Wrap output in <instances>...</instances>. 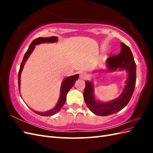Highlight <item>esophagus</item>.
<instances>
[{
  "instance_id": "esophagus-1",
  "label": "esophagus",
  "mask_w": 153,
  "mask_h": 153,
  "mask_svg": "<svg viewBox=\"0 0 153 153\" xmlns=\"http://www.w3.org/2000/svg\"><path fill=\"white\" fill-rule=\"evenodd\" d=\"M88 73L85 71H81L80 73V77L81 78H82V79H85V78H87L88 77Z\"/></svg>"
}]
</instances>
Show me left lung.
Listing matches in <instances>:
<instances>
[{"instance_id":"1","label":"left lung","mask_w":153,"mask_h":153,"mask_svg":"<svg viewBox=\"0 0 153 153\" xmlns=\"http://www.w3.org/2000/svg\"><path fill=\"white\" fill-rule=\"evenodd\" d=\"M121 50L118 55L110 56L107 59V66L111 71L126 69L128 73L126 85L119 98L109 103H102L95 100L93 85L90 82H85L84 92V101L88 108L94 114L106 116L116 113L126 106L130 100L136 84V64L130 48L124 43H121Z\"/></svg>"}]
</instances>
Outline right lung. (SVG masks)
Wrapping results in <instances>:
<instances>
[{
    "instance_id": "1",
    "label": "right lung",
    "mask_w": 153,
    "mask_h": 153,
    "mask_svg": "<svg viewBox=\"0 0 153 153\" xmlns=\"http://www.w3.org/2000/svg\"><path fill=\"white\" fill-rule=\"evenodd\" d=\"M56 41H57V37L53 36V37H50V38H36L34 40H33V41L31 43L28 50H27V51L24 55V58H23L22 62L21 63L20 68L19 69V72H18V87H19V91H20V75H21L23 67H24V64L26 62L27 59H28L29 56L30 55L32 51H33V50L34 49L35 45H39L40 43H53V42H56ZM78 77H79V75H78V74H77V75H75L68 76L64 80L61 85V96H60V98L57 104L55 105V106L53 108L45 112H39L32 110H33V112L37 114L41 115V116H48V115H52L57 113L62 108L64 103H65V101L66 100V97L68 92L71 89V87L74 85V84H75V83L78 80Z\"/></svg>"
}]
</instances>
